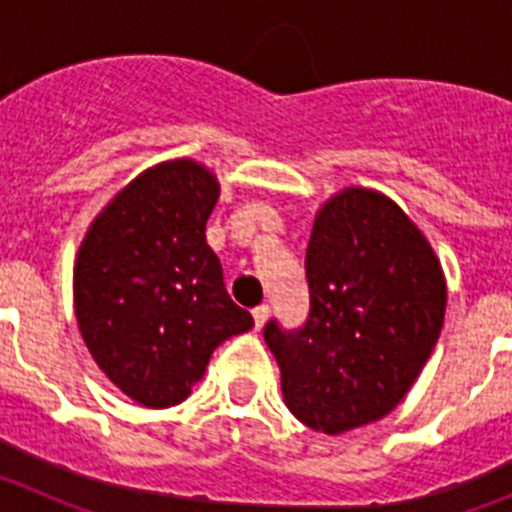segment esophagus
Masks as SVG:
<instances>
[{
    "label": "esophagus",
    "instance_id": "1",
    "mask_svg": "<svg viewBox=\"0 0 512 512\" xmlns=\"http://www.w3.org/2000/svg\"><path fill=\"white\" fill-rule=\"evenodd\" d=\"M269 305H256L253 307V323H256V328H264V323L269 320Z\"/></svg>",
    "mask_w": 512,
    "mask_h": 512
}]
</instances>
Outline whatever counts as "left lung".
Masks as SVG:
<instances>
[{
    "label": "left lung",
    "mask_w": 512,
    "mask_h": 512,
    "mask_svg": "<svg viewBox=\"0 0 512 512\" xmlns=\"http://www.w3.org/2000/svg\"><path fill=\"white\" fill-rule=\"evenodd\" d=\"M305 279V323L271 318L264 338L287 408L336 436L384 418L413 387L441 333L446 284L410 217L369 189H343L318 212Z\"/></svg>",
    "instance_id": "1"
}]
</instances>
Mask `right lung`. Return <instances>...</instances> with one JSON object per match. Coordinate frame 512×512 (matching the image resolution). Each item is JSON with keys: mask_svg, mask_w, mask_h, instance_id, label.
Masks as SVG:
<instances>
[{"mask_svg": "<svg viewBox=\"0 0 512 512\" xmlns=\"http://www.w3.org/2000/svg\"><path fill=\"white\" fill-rule=\"evenodd\" d=\"M220 184L194 161L153 166L104 207L79 248L76 320L107 377L146 408L182 402L251 312L225 289L207 217Z\"/></svg>", "mask_w": 512, "mask_h": 512, "instance_id": "add662e5", "label": "right lung"}]
</instances>
